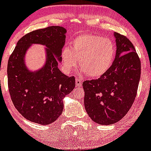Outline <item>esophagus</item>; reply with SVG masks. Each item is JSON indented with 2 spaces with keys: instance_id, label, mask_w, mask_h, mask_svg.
<instances>
[{
  "instance_id": "obj_1",
  "label": "esophagus",
  "mask_w": 151,
  "mask_h": 151,
  "mask_svg": "<svg viewBox=\"0 0 151 151\" xmlns=\"http://www.w3.org/2000/svg\"><path fill=\"white\" fill-rule=\"evenodd\" d=\"M75 82H76V85L77 86H78V87H81V86H82V81H81V79L78 78V77L76 78Z\"/></svg>"
}]
</instances>
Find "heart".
I'll use <instances>...</instances> for the list:
<instances>
[{"label": "heart", "instance_id": "1", "mask_svg": "<svg viewBox=\"0 0 151 151\" xmlns=\"http://www.w3.org/2000/svg\"><path fill=\"white\" fill-rule=\"evenodd\" d=\"M116 48L107 38L94 34L78 36L72 41V47H64L61 53L64 69L69 72L79 67L91 78H99L110 69L115 60Z\"/></svg>", "mask_w": 151, "mask_h": 151}]
</instances>
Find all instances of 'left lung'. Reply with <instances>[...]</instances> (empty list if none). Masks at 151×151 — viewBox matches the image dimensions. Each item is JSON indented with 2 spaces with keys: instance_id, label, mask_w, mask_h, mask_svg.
Listing matches in <instances>:
<instances>
[{
  "instance_id": "obj_1",
  "label": "left lung",
  "mask_w": 151,
  "mask_h": 151,
  "mask_svg": "<svg viewBox=\"0 0 151 151\" xmlns=\"http://www.w3.org/2000/svg\"><path fill=\"white\" fill-rule=\"evenodd\" d=\"M116 54L113 64L98 79L84 81V107L94 122L111 125L130 109L140 78V60L125 36L115 32Z\"/></svg>"
}]
</instances>
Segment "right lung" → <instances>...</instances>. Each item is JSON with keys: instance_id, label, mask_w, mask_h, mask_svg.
<instances>
[{"instance_id": "add662e5", "label": "right lung", "mask_w": 151, "mask_h": 151, "mask_svg": "<svg viewBox=\"0 0 151 151\" xmlns=\"http://www.w3.org/2000/svg\"><path fill=\"white\" fill-rule=\"evenodd\" d=\"M67 30L49 26L31 31L18 41L8 59V83L13 103L26 119L41 125L57 120L64 108L63 99L75 87L74 77H68L58 67L65 44ZM34 44L45 45L46 60L32 71L25 64V55Z\"/></svg>"}]
</instances>
